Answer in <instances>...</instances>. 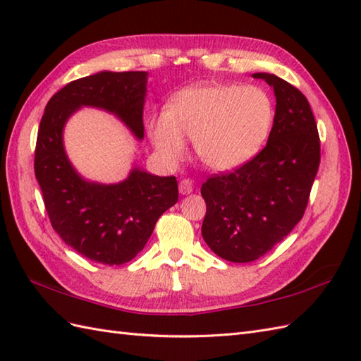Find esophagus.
Masks as SVG:
<instances>
[{"label": "esophagus", "mask_w": 361, "mask_h": 361, "mask_svg": "<svg viewBox=\"0 0 361 361\" xmlns=\"http://www.w3.org/2000/svg\"><path fill=\"white\" fill-rule=\"evenodd\" d=\"M178 189H180V194H183V195L190 194V192H192V190H194V183H192V180H189V178L181 180L180 185H178Z\"/></svg>", "instance_id": "esophagus-1"}]
</instances>
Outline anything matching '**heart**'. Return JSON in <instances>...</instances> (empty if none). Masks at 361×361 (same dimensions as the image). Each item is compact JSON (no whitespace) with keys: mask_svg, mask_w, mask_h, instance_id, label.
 <instances>
[{"mask_svg":"<svg viewBox=\"0 0 361 361\" xmlns=\"http://www.w3.org/2000/svg\"><path fill=\"white\" fill-rule=\"evenodd\" d=\"M273 119V99L264 88L220 83L180 91L166 113L149 118L147 132L167 164L185 157V137H189L204 166L225 172L245 164L262 149Z\"/></svg>","mask_w":361,"mask_h":361,"instance_id":"b5f03b06","label":"heart"}]
</instances>
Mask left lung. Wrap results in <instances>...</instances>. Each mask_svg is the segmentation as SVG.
Here are the masks:
<instances>
[{"instance_id":"left-lung-1","label":"left lung","mask_w":361,"mask_h":361,"mask_svg":"<svg viewBox=\"0 0 361 361\" xmlns=\"http://www.w3.org/2000/svg\"><path fill=\"white\" fill-rule=\"evenodd\" d=\"M252 78L264 79L276 96L267 145L243 166L212 175L202 186L203 239L217 256L237 264L262 257L302 219L321 159L305 96L274 74Z\"/></svg>"}]
</instances>
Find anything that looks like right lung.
Masks as SVG:
<instances>
[{
  "label": "right lung",
  "mask_w": 361,
  "mask_h": 361,
  "mask_svg": "<svg viewBox=\"0 0 361 361\" xmlns=\"http://www.w3.org/2000/svg\"><path fill=\"white\" fill-rule=\"evenodd\" d=\"M145 85V71L73 80L49 99L38 127L34 169L51 225L79 255L104 265L126 264L145 247L157 220L178 202V185L175 176L137 167L116 185L83 180L65 153L63 127L80 106H96L116 114L142 140Z\"/></svg>",
  "instance_id": "obj_1"
}]
</instances>
